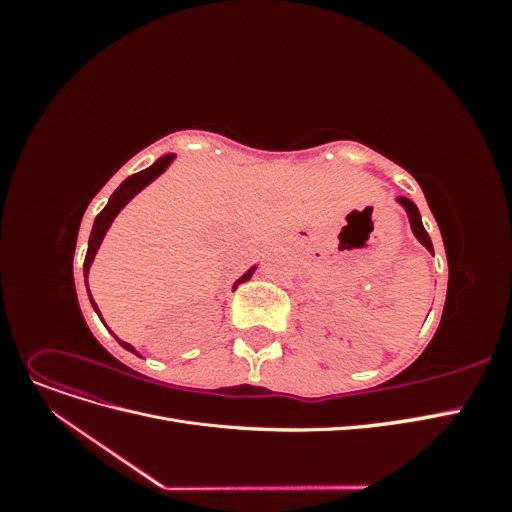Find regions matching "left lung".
<instances>
[{
    "mask_svg": "<svg viewBox=\"0 0 512 512\" xmlns=\"http://www.w3.org/2000/svg\"><path fill=\"white\" fill-rule=\"evenodd\" d=\"M401 205H404V209L408 211V218H410V224H412V230H414V235H416V239L421 241L427 250L433 254V245H431V239H429V235H427V230H425V226H423V222H421V213H418V209H416V205L412 203L410 198H404V196H399L397 198Z\"/></svg>",
    "mask_w": 512,
    "mask_h": 512,
    "instance_id": "left-lung-1",
    "label": "left lung"
}]
</instances>
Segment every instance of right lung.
<instances>
[{"label":"right lung","instance_id":"add662e5","mask_svg":"<svg viewBox=\"0 0 512 512\" xmlns=\"http://www.w3.org/2000/svg\"><path fill=\"white\" fill-rule=\"evenodd\" d=\"M173 153H168V156H162L156 164L153 166H149V168H145V170H141V173H136V175H132V177H128L126 181H123L119 188L113 192V196L108 198V203H106V207L98 213V218H96V222H94V228H91V237H89V247H87V254H85V262H83V273H85V284H87V273H89V267H91V262H94V256H96V252H98V247H100V243H102V239H104V235H106V230H108V226H111V222L115 220V215L128 205V200L132 198V196H136L138 192H141L145 185H149L153 179H156L160 173H164L166 170V166L173 162ZM252 273H254V269H250L247 271L241 280L237 282V284H241V282H245V280H250L252 277ZM235 284V286H237ZM89 299H91V292H89ZM91 305L96 307V303H94V299H91ZM96 312H98V307H96ZM98 316H100V312H98ZM119 342V339H117ZM123 348L126 350H130V352H136L130 344H126V342H119Z\"/></svg>","mask_w":512,"mask_h":512}]
</instances>
